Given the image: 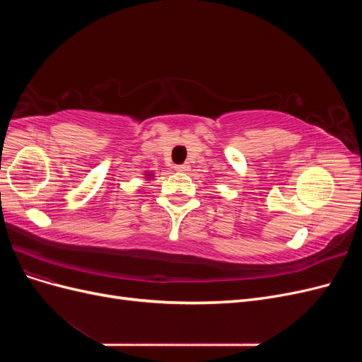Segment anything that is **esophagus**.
<instances>
[{"label":"esophagus","mask_w":362,"mask_h":362,"mask_svg":"<svg viewBox=\"0 0 362 362\" xmlns=\"http://www.w3.org/2000/svg\"><path fill=\"white\" fill-rule=\"evenodd\" d=\"M190 169V166H189V164L187 163H184V164H178V166H175V170H177V172H187Z\"/></svg>","instance_id":"esophagus-1"}]
</instances>
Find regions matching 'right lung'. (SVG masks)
I'll list each match as a JSON object with an SVG mask.
<instances>
[{
    "mask_svg": "<svg viewBox=\"0 0 362 362\" xmlns=\"http://www.w3.org/2000/svg\"><path fill=\"white\" fill-rule=\"evenodd\" d=\"M151 177H152V175L148 172V173H146V180H151Z\"/></svg>",
    "mask_w": 362,
    "mask_h": 362,
    "instance_id": "1",
    "label": "right lung"
}]
</instances>
